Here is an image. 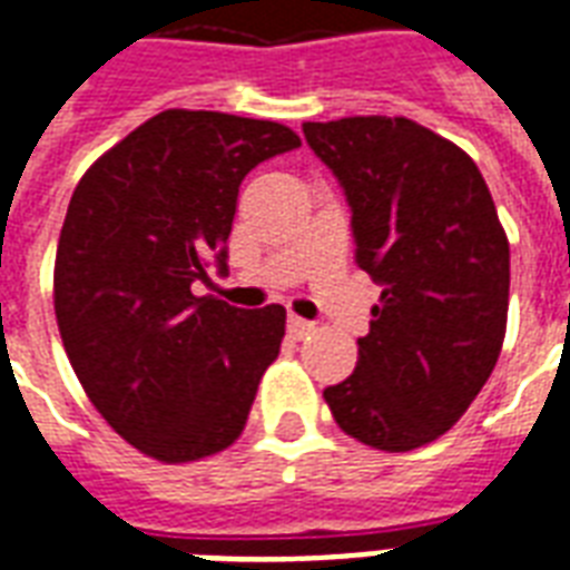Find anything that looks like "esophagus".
<instances>
[{
	"label": "esophagus",
	"instance_id": "obj_1",
	"mask_svg": "<svg viewBox=\"0 0 570 570\" xmlns=\"http://www.w3.org/2000/svg\"><path fill=\"white\" fill-rule=\"evenodd\" d=\"M286 328H289V335H293V338H307V335L314 332V323H307V320L302 317H289L286 320Z\"/></svg>",
	"mask_w": 570,
	"mask_h": 570
}]
</instances>
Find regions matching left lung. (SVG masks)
I'll use <instances>...</instances> for the list:
<instances>
[{
	"mask_svg": "<svg viewBox=\"0 0 570 570\" xmlns=\"http://www.w3.org/2000/svg\"><path fill=\"white\" fill-rule=\"evenodd\" d=\"M353 210L356 265L383 286L347 381L323 390L362 444L407 453L456 425L499 362L510 247L474 159L407 117L305 124Z\"/></svg>",
	"mask_w": 570,
	"mask_h": 570,
	"instance_id": "8db88e82",
	"label": "left lung"
}]
</instances>
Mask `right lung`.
Segmentation results:
<instances>
[{"mask_svg": "<svg viewBox=\"0 0 570 570\" xmlns=\"http://www.w3.org/2000/svg\"><path fill=\"white\" fill-rule=\"evenodd\" d=\"M302 145L289 126L168 108L102 154L75 187L53 265L62 347L117 435L166 465L244 432L277 360L286 311L193 296L226 272L238 187Z\"/></svg>", "mask_w": 570, "mask_h": 570, "instance_id": "obj_1", "label": "right lung"}]
</instances>
